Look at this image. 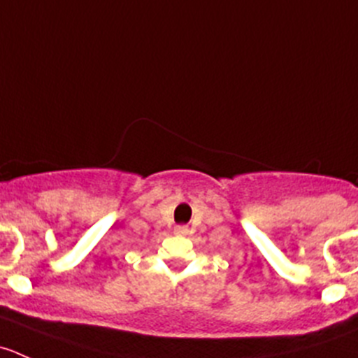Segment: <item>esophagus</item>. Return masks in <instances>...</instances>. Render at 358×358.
<instances>
[{
	"mask_svg": "<svg viewBox=\"0 0 358 358\" xmlns=\"http://www.w3.org/2000/svg\"><path fill=\"white\" fill-rule=\"evenodd\" d=\"M175 234L178 236L189 234V227H187V225H178V227H175Z\"/></svg>",
	"mask_w": 358,
	"mask_h": 358,
	"instance_id": "34e87169",
	"label": "esophagus"
}]
</instances>
